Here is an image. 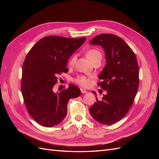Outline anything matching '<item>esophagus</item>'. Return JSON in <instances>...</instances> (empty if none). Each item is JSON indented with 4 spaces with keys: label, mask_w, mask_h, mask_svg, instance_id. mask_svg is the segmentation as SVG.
Returning a JSON list of instances; mask_svg holds the SVG:
<instances>
[{
    "label": "esophagus",
    "mask_w": 159,
    "mask_h": 159,
    "mask_svg": "<svg viewBox=\"0 0 159 159\" xmlns=\"http://www.w3.org/2000/svg\"><path fill=\"white\" fill-rule=\"evenodd\" d=\"M81 92L83 94H84V93H88V91H87V90H85V89H81Z\"/></svg>",
    "instance_id": "34e87169"
}]
</instances>
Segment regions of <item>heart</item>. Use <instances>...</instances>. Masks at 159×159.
Returning <instances> with one entry per match:
<instances>
[{"instance_id":"1","label":"heart","mask_w":159,"mask_h":159,"mask_svg":"<svg viewBox=\"0 0 159 159\" xmlns=\"http://www.w3.org/2000/svg\"><path fill=\"white\" fill-rule=\"evenodd\" d=\"M100 54V52L97 50H95V49H90L88 50L87 52L85 53V55L86 57H88V58L91 61L93 59L94 57ZM76 60V56H74L71 57V59L69 61V64L70 66H74L75 64V61ZM91 78V76H85V75H78L77 76L76 78L74 80V82L78 84V85L82 86V87H88V86L90 84V79Z\"/></svg>"}]
</instances>
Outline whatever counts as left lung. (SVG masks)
Instances as JSON below:
<instances>
[{"label": "left lung", "mask_w": 159, "mask_h": 159, "mask_svg": "<svg viewBox=\"0 0 159 159\" xmlns=\"http://www.w3.org/2000/svg\"><path fill=\"white\" fill-rule=\"evenodd\" d=\"M89 44L102 46L105 51L106 64L99 75L102 81L98 85L107 91L102 100L96 97L97 102L89 112L98 122L111 125L125 116L135 98L139 81L137 57L127 43L116 35L102 34Z\"/></svg>", "instance_id": "1"}]
</instances>
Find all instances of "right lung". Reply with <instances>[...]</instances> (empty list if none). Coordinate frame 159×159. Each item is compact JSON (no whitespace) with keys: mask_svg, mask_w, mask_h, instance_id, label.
<instances>
[{"mask_svg":"<svg viewBox=\"0 0 159 159\" xmlns=\"http://www.w3.org/2000/svg\"><path fill=\"white\" fill-rule=\"evenodd\" d=\"M85 40L46 36L27 54L22 66V94L28 112L41 125L52 127L60 123L67 115L70 99L81 95L80 88L72 84L60 93H54L53 88L57 75L68 72L69 57Z\"/></svg>","mask_w":159,"mask_h":159,"instance_id":"obj_1","label":"right lung"}]
</instances>
